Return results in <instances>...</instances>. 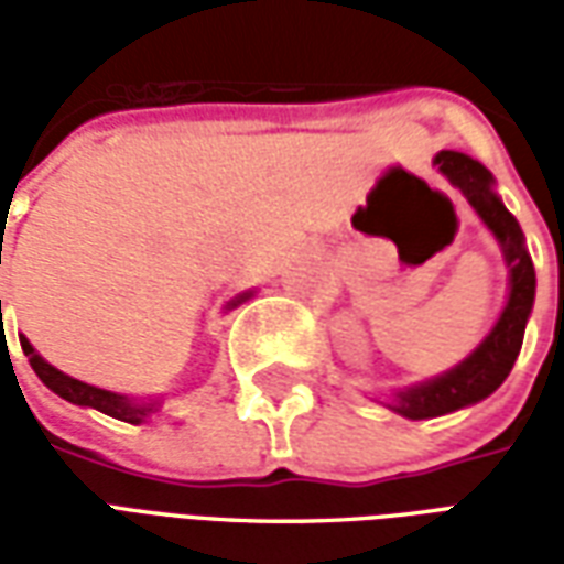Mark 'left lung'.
Masks as SVG:
<instances>
[{"label":"left lung","instance_id":"left-lung-1","mask_svg":"<svg viewBox=\"0 0 564 564\" xmlns=\"http://www.w3.org/2000/svg\"><path fill=\"white\" fill-rule=\"evenodd\" d=\"M435 165L449 184L462 189V196L468 198V205L477 210V217L486 223V229L496 235L510 269V290L501 317L496 319L492 332L477 344V350L468 359H462L459 366L437 375V378L392 395L390 408L408 420L449 414V411H459V408L484 402L486 395H492L505 383L517 356H520L525 319H529L534 305L532 257L525 250L520 223L501 205V198L492 189V184H496L492 172L459 150H441L435 156Z\"/></svg>","mask_w":564,"mask_h":564}]
</instances>
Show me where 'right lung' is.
<instances>
[{
	"label": "right lung",
	"instance_id": "add662e5",
	"mask_svg": "<svg viewBox=\"0 0 564 564\" xmlns=\"http://www.w3.org/2000/svg\"><path fill=\"white\" fill-rule=\"evenodd\" d=\"M250 293H241L238 299H232L226 307H238L241 302H247ZM0 323H2V299H0ZM20 347H23V354L30 356V366L32 371L42 378V383L47 390H54L59 399H66L72 404H80V408H96V411H102V414L115 416V420H123V423L139 425L144 423L160 402H141V399H129V395H120V392H108L99 390V387H90V383H84V380H75L63 375L59 368H54L51 362H44L42 356L35 354V347L30 344V338H20Z\"/></svg>",
	"mask_w": 564,
	"mask_h": 564
}]
</instances>
